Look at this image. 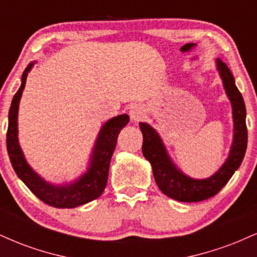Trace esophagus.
Instances as JSON below:
<instances>
[{
  "instance_id": "1",
  "label": "esophagus",
  "mask_w": 257,
  "mask_h": 257,
  "mask_svg": "<svg viewBox=\"0 0 257 257\" xmlns=\"http://www.w3.org/2000/svg\"><path fill=\"white\" fill-rule=\"evenodd\" d=\"M129 114H131V118L133 122H139L145 114V110H144L143 106L140 105H133L131 107V111H129Z\"/></svg>"
}]
</instances>
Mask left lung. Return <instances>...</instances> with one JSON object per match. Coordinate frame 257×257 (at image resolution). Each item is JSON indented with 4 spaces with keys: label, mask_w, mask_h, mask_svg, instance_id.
<instances>
[{
    "label": "left lung",
    "mask_w": 257,
    "mask_h": 257,
    "mask_svg": "<svg viewBox=\"0 0 257 257\" xmlns=\"http://www.w3.org/2000/svg\"><path fill=\"white\" fill-rule=\"evenodd\" d=\"M215 63L227 98L231 101L233 118V139L228 157L216 173L206 179H193L186 175L173 162L157 131L147 123H139L144 137L143 155L151 164L156 184L166 196L179 202H200L215 196L240 167L246 151L247 129L244 99L227 65L220 59H216Z\"/></svg>",
    "instance_id": "obj_1"
}]
</instances>
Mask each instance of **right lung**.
I'll return each mask as SVG.
<instances>
[{
    "label": "right lung",
    "mask_w": 257,
    "mask_h": 257,
    "mask_svg": "<svg viewBox=\"0 0 257 257\" xmlns=\"http://www.w3.org/2000/svg\"><path fill=\"white\" fill-rule=\"evenodd\" d=\"M35 63L36 61L29 64L23 72L22 84L16 95L13 96L10 113H8L7 151L12 167L17 173L18 178L28 186L29 190L37 198H40L46 204L54 206V208H76V206L87 204L98 198L104 192L106 184H107L111 157L116 149L117 138L122 128L128 124L129 116L125 113L119 114L106 120L102 124L94 144L89 162H88L87 172H84L71 182L58 185L47 181L28 163L24 152L19 145V139H18L19 102L25 88L26 78Z\"/></svg>",
    "instance_id": "1"
}]
</instances>
